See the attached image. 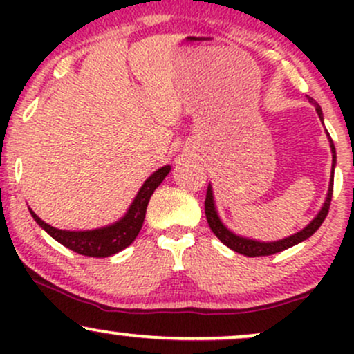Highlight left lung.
Masks as SVG:
<instances>
[{
    "instance_id": "1",
    "label": "left lung",
    "mask_w": 354,
    "mask_h": 354,
    "mask_svg": "<svg viewBox=\"0 0 354 354\" xmlns=\"http://www.w3.org/2000/svg\"><path fill=\"white\" fill-rule=\"evenodd\" d=\"M310 100V103L316 108V113H318L319 120L323 121V111H321L319 104L316 103L313 98ZM328 140H330V148H331V156H333V165H331V178H330V185H328V193L326 198H324L323 206L318 211L315 218L311 219L310 225L304 226L303 230H299L298 233L291 234V236L283 238V239H276V241H259V239H253V238H246L241 236V234H236L234 231H231L225 223L221 221L219 218V213L216 209V203H214V194H213V186L208 185V191H206V200H205V213H206V219H208V225L211 231L216 234V238L223 245H226L230 250L236 251L239 254L250 256V258H254V256H270L274 253H279V251L288 250V248L298 245V243L304 241L310 236L318 231V228L323 225L324 218H326L328 211H330V205H331V196H333V181H335V168H336V149L335 145H333V140L330 138V133L326 131Z\"/></svg>"
}]
</instances>
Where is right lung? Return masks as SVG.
<instances>
[{"instance_id": "obj_1", "label": "right lung", "mask_w": 354, "mask_h": 354, "mask_svg": "<svg viewBox=\"0 0 354 354\" xmlns=\"http://www.w3.org/2000/svg\"><path fill=\"white\" fill-rule=\"evenodd\" d=\"M171 171V166L166 165L163 168H158L151 176L143 183L140 191L136 193L135 200L129 205L124 216H121L118 221L111 223L108 226H101L96 230H84V231H70V230H58L55 226L44 223L33 209H30L31 216L41 228L46 231L53 239L61 243L63 246L70 248L75 253L83 256H91V258H108L124 248H128L135 241L141 226H143L146 208L154 189L163 183V180Z\"/></svg>"}]
</instances>
